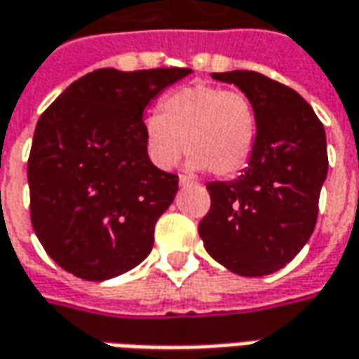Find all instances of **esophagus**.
Returning <instances> with one entry per match:
<instances>
[{
  "instance_id": "34e87169",
  "label": "esophagus",
  "mask_w": 359,
  "mask_h": 359,
  "mask_svg": "<svg viewBox=\"0 0 359 359\" xmlns=\"http://www.w3.org/2000/svg\"><path fill=\"white\" fill-rule=\"evenodd\" d=\"M179 184L182 188H184V187H194L196 182H194V180H192V179H188V177H184V175H180V177H179Z\"/></svg>"
}]
</instances>
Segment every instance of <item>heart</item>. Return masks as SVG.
I'll use <instances>...</instances> for the list:
<instances>
[{
  "label": "heart",
  "instance_id": "heart-1",
  "mask_svg": "<svg viewBox=\"0 0 359 359\" xmlns=\"http://www.w3.org/2000/svg\"><path fill=\"white\" fill-rule=\"evenodd\" d=\"M145 149L149 159L172 169L182 144L192 171L231 177L249 161L257 140V112L245 93L194 83L167 95L159 116L144 122Z\"/></svg>",
  "mask_w": 359,
  "mask_h": 359
}]
</instances>
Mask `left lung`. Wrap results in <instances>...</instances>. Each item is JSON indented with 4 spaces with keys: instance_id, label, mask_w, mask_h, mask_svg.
I'll return each mask as SVG.
<instances>
[{
    "instance_id": "1",
    "label": "left lung",
    "mask_w": 359,
    "mask_h": 359,
    "mask_svg": "<svg viewBox=\"0 0 359 359\" xmlns=\"http://www.w3.org/2000/svg\"><path fill=\"white\" fill-rule=\"evenodd\" d=\"M212 77L249 97L257 140L241 177L205 184L212 208L198 233L227 270L268 276L292 262L315 229L328 171L325 126L299 93L266 75L235 69Z\"/></svg>"
}]
</instances>
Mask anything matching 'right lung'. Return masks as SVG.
<instances>
[{"label": "right lung", "instance_id": "right-lung-1", "mask_svg": "<svg viewBox=\"0 0 359 359\" xmlns=\"http://www.w3.org/2000/svg\"><path fill=\"white\" fill-rule=\"evenodd\" d=\"M190 67L97 69L40 116L31 157V222L48 257L69 274L102 282L144 262L179 177L145 149L144 110Z\"/></svg>", "mask_w": 359, "mask_h": 359}]
</instances>
